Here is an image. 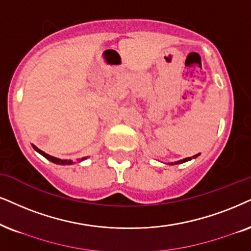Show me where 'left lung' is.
Masks as SVG:
<instances>
[{"label": "left lung", "instance_id": "left-lung-1", "mask_svg": "<svg viewBox=\"0 0 251 251\" xmlns=\"http://www.w3.org/2000/svg\"><path fill=\"white\" fill-rule=\"evenodd\" d=\"M199 155H201V154H197V155H195V156H192V157H186V158H183V160H179V161H177V162L169 163V164H171V166H174V164H179V163H184V162H186V161H190V160H192V158H196L197 156H199Z\"/></svg>", "mask_w": 251, "mask_h": 251}]
</instances>
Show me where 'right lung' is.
Here are the masks:
<instances>
[{"mask_svg":"<svg viewBox=\"0 0 251 251\" xmlns=\"http://www.w3.org/2000/svg\"><path fill=\"white\" fill-rule=\"evenodd\" d=\"M32 147H33L34 149H36V151H38V153H39V154H41V155H43V156H44V157H46V158H47V160H50V162H53V163H56V164H62V166H66V164H72V163H73L71 160H61V158H58V157H54V156H50V155H49V154H46V153H45V151H40V149H39V148H37V147H36V146H34V145H32ZM83 160H85V157H83V158H82V161H83Z\"/></svg>","mask_w":251,"mask_h":251,"instance_id":"1","label":"right lung"}]
</instances>
